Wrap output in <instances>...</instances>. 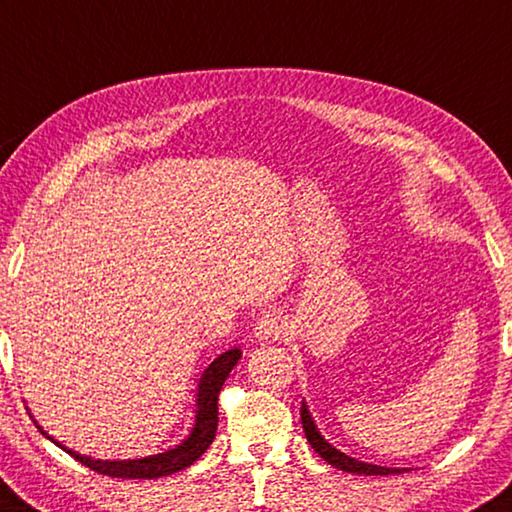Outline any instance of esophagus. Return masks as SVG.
I'll return each mask as SVG.
<instances>
[{
  "mask_svg": "<svg viewBox=\"0 0 512 512\" xmlns=\"http://www.w3.org/2000/svg\"><path fill=\"white\" fill-rule=\"evenodd\" d=\"M286 322L280 313H266L262 320L255 324V338L257 342H275L284 338Z\"/></svg>",
  "mask_w": 512,
  "mask_h": 512,
  "instance_id": "esophagus-1",
  "label": "esophagus"
}]
</instances>
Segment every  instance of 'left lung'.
Here are the masks:
<instances>
[{
	"label": "left lung",
	"instance_id": "8db88e82",
	"mask_svg": "<svg viewBox=\"0 0 512 512\" xmlns=\"http://www.w3.org/2000/svg\"><path fill=\"white\" fill-rule=\"evenodd\" d=\"M302 427H304V434L306 439H309L311 448L320 454V457L331 463L333 468L338 470H345V472H353V475H398V472H403L407 468H387V466H376V463H367V461H358L349 457V454L340 452L338 448H333V445L324 439L322 432L318 430V425H315L313 416L309 405L302 401Z\"/></svg>",
	"mask_w": 512,
	"mask_h": 512
}]
</instances>
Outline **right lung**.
<instances>
[{"instance_id":"1","label":"right lung","mask_w":512,"mask_h":512,"mask_svg":"<svg viewBox=\"0 0 512 512\" xmlns=\"http://www.w3.org/2000/svg\"><path fill=\"white\" fill-rule=\"evenodd\" d=\"M239 358H241L239 347L228 349L203 369L197 385V405H194V423H192L190 434L185 436L179 445H174V448L159 454H150V457L114 459V461L87 457V454H80L76 450L67 448V445L60 443L58 439H53L51 434L44 432V427L37 423L33 416L31 418L37 430H40L46 439L58 445V448H62L67 454H71V457L80 461L82 466L96 470L98 475H109L118 479H159V477L174 475V472L192 466V463L210 448V443L215 441L217 423H219V407H217L219 392L221 387H224L226 378L230 376V371L235 369Z\"/></svg>"}]
</instances>
